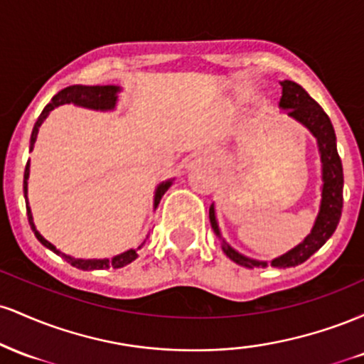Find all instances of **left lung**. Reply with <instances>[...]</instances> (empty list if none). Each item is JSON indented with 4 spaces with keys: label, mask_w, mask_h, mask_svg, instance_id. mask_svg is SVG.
Here are the masks:
<instances>
[{
    "label": "left lung",
    "mask_w": 364,
    "mask_h": 364,
    "mask_svg": "<svg viewBox=\"0 0 364 364\" xmlns=\"http://www.w3.org/2000/svg\"><path fill=\"white\" fill-rule=\"evenodd\" d=\"M282 97L279 101V107L287 111V116L292 119L299 121L303 127L311 132L316 139L321 159V202L320 210L316 215L315 224H313L311 232L308 235L298 246L289 250L281 257L274 258L270 265L277 269H286V267H296L299 263L306 262L313 253L318 252L325 241L336 231L342 214V186H344V174H342V162L339 154H337L336 145V132H333L332 123L327 112L321 109V106L315 99L310 97L306 90L296 82L284 80ZM212 229L217 236L220 237L219 225L215 220L214 205L208 210ZM223 252L231 258L237 265L246 267V269H255V267H267V262H258L253 258L245 257L237 253L223 240Z\"/></svg>",
    "instance_id": "8db88e82"
}]
</instances>
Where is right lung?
Segmentation results:
<instances>
[{"label": "right lung", "instance_id": "obj_1", "mask_svg": "<svg viewBox=\"0 0 364 364\" xmlns=\"http://www.w3.org/2000/svg\"><path fill=\"white\" fill-rule=\"evenodd\" d=\"M118 92H119V87H116V85H70V87H66V89L58 92V94L51 99V102L44 107L43 112H41V116L36 121L34 129H32V136H31V152H32V149H34V144L37 140V133H39L41 124H43V121L48 118V114L54 109V107L61 106V104L72 102V104H77V106L87 107V109L111 111V109H114L116 101H118ZM28 173H31V164L27 162V166H25V174H23V195H25V203H27L28 224H31L32 231H34L37 240H39L41 243L46 246V248H49L51 252L60 255V257L65 258L70 265L77 267V269H80V270L121 269V267L128 265V263H132L136 257H139V255H136V250H128V252L112 257L111 260L109 258H104V260H82V258H73V257H70V255H65V253H61L60 250H56V246L49 243L48 240H44V237L41 236V232L36 229L34 219H32V212H31V207H28V200H27ZM171 183H173V179H168V181H162L161 185L157 186L156 196H154V208H157L162 195L168 191Z\"/></svg>", "mask_w": 364, "mask_h": 364}]
</instances>
